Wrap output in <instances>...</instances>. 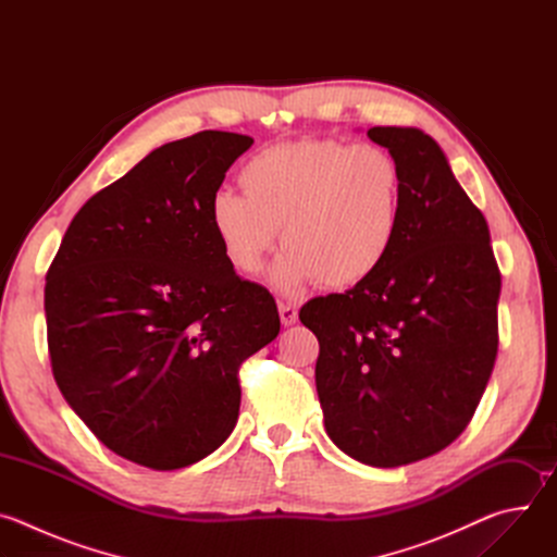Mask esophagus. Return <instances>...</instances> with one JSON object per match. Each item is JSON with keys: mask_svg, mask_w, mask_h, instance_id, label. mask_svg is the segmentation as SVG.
Here are the masks:
<instances>
[{"mask_svg": "<svg viewBox=\"0 0 557 557\" xmlns=\"http://www.w3.org/2000/svg\"><path fill=\"white\" fill-rule=\"evenodd\" d=\"M277 308H280V320H282L284 326H293L297 322V308L293 304L280 301Z\"/></svg>", "mask_w": 557, "mask_h": 557, "instance_id": "esophagus-1", "label": "esophagus"}]
</instances>
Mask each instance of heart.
<instances>
[{
    "mask_svg": "<svg viewBox=\"0 0 557 557\" xmlns=\"http://www.w3.org/2000/svg\"><path fill=\"white\" fill-rule=\"evenodd\" d=\"M245 194L220 189L209 220L226 262L262 271L280 228L286 251L269 282L295 295L320 282L350 288L387 260L401 222V168L376 145L304 138L273 145L243 168Z\"/></svg>",
    "mask_w": 557,
    "mask_h": 557,
    "instance_id": "obj_1",
    "label": "heart"
}]
</instances>
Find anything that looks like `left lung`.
I'll use <instances>...</instances> for the list:
<instances>
[{
    "mask_svg": "<svg viewBox=\"0 0 557 557\" xmlns=\"http://www.w3.org/2000/svg\"><path fill=\"white\" fill-rule=\"evenodd\" d=\"M368 138L401 168L399 235L374 275L310 299L299 320L320 342L331 441L363 465L401 467L454 443L479 408L498 352L500 271L438 143L417 127Z\"/></svg>",
    "mask_w": 557,
    "mask_h": 557,
    "instance_id": "obj_1",
    "label": "left lung"
}]
</instances>
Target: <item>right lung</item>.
<instances>
[{
    "instance_id": "right-lung-1",
    "label": "right lung",
    "mask_w": 557,
    "mask_h": 557,
    "mask_svg": "<svg viewBox=\"0 0 557 557\" xmlns=\"http://www.w3.org/2000/svg\"><path fill=\"white\" fill-rule=\"evenodd\" d=\"M251 145L207 129L153 149L78 209L46 275L63 399L136 465L172 471L215 451L240 414L237 370L280 333L273 295L235 273L209 220Z\"/></svg>"
}]
</instances>
